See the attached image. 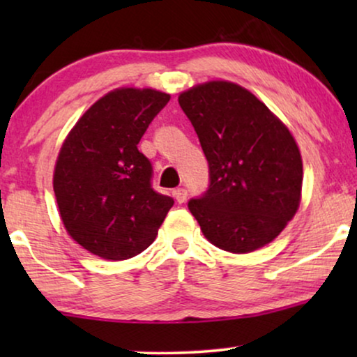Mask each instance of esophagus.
<instances>
[{
    "label": "esophagus",
    "mask_w": 357,
    "mask_h": 357,
    "mask_svg": "<svg viewBox=\"0 0 357 357\" xmlns=\"http://www.w3.org/2000/svg\"><path fill=\"white\" fill-rule=\"evenodd\" d=\"M187 197H188V193H187V190L185 188H175L174 190V198L177 199V203H185L187 202Z\"/></svg>",
    "instance_id": "1"
}]
</instances>
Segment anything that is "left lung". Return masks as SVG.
<instances>
[{"label":"left lung","instance_id":"8db88e82","mask_svg":"<svg viewBox=\"0 0 357 357\" xmlns=\"http://www.w3.org/2000/svg\"><path fill=\"white\" fill-rule=\"evenodd\" d=\"M178 104L209 167L208 190L188 202L204 237L232 253L270 243L301 202L302 159L289 130L234 82L192 87Z\"/></svg>","mask_w":357,"mask_h":357}]
</instances>
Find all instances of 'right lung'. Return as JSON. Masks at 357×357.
<instances>
[{
  "instance_id": "right-lung-1",
  "label": "right lung",
  "mask_w": 357,
  "mask_h": 357,
  "mask_svg": "<svg viewBox=\"0 0 357 357\" xmlns=\"http://www.w3.org/2000/svg\"><path fill=\"white\" fill-rule=\"evenodd\" d=\"M170 100L154 89H116L81 116L61 146L53 190L66 231L105 260H126L154 242L174 198L153 188V164L138 151Z\"/></svg>"
}]
</instances>
